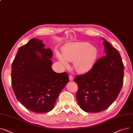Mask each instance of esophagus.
Wrapping results in <instances>:
<instances>
[{
  "mask_svg": "<svg viewBox=\"0 0 133 133\" xmlns=\"http://www.w3.org/2000/svg\"><path fill=\"white\" fill-rule=\"evenodd\" d=\"M69 79H70V81H73L74 79V77L71 75V76H69Z\"/></svg>",
  "mask_w": 133,
  "mask_h": 133,
  "instance_id": "34e87169",
  "label": "esophagus"
}]
</instances>
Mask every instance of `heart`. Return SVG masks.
Returning <instances> with one entry per match:
<instances>
[{
    "label": "heart",
    "instance_id": "1",
    "mask_svg": "<svg viewBox=\"0 0 133 133\" xmlns=\"http://www.w3.org/2000/svg\"><path fill=\"white\" fill-rule=\"evenodd\" d=\"M98 55V49L88 42H72L65 44L62 49V54L56 52V55L61 65L65 68L69 62H74L76 71L85 74L94 67Z\"/></svg>",
    "mask_w": 133,
    "mask_h": 133
}]
</instances>
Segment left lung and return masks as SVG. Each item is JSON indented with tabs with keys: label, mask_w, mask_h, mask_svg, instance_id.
<instances>
[{
	"label": "left lung",
	"mask_w": 133,
	"mask_h": 133,
	"mask_svg": "<svg viewBox=\"0 0 133 133\" xmlns=\"http://www.w3.org/2000/svg\"><path fill=\"white\" fill-rule=\"evenodd\" d=\"M102 38L105 56L97 61L90 71L74 79L78 86V103L86 112H98L108 109L116 99L123 85L124 65L121 55Z\"/></svg>",
	"instance_id": "1"
}]
</instances>
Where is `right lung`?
Returning a JSON list of instances; mask_svg holds the SVG:
<instances>
[{
  "label": "right lung",
  "mask_w": 133,
  "mask_h": 133,
  "mask_svg": "<svg viewBox=\"0 0 133 133\" xmlns=\"http://www.w3.org/2000/svg\"><path fill=\"white\" fill-rule=\"evenodd\" d=\"M39 39L32 38L20 47L12 64L11 80L15 95L29 110H52L62 89L69 82L67 73L55 72L53 53Z\"/></svg>",
  "instance_id": "1"
}]
</instances>
